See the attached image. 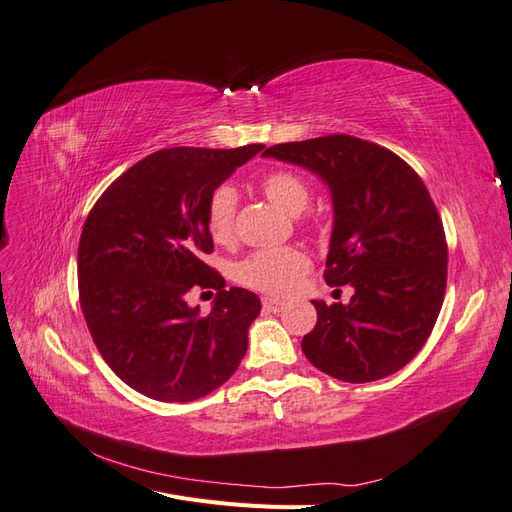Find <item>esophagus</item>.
I'll return each mask as SVG.
<instances>
[{"label": "esophagus", "instance_id": "34e87169", "mask_svg": "<svg viewBox=\"0 0 512 512\" xmlns=\"http://www.w3.org/2000/svg\"><path fill=\"white\" fill-rule=\"evenodd\" d=\"M262 307H265V312L280 314L282 309L286 307V301H282V299H273V297H265V299H262Z\"/></svg>", "mask_w": 512, "mask_h": 512}]
</instances>
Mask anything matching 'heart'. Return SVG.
Wrapping results in <instances>:
<instances>
[{"label": "heart", "mask_w": 512, "mask_h": 512, "mask_svg": "<svg viewBox=\"0 0 512 512\" xmlns=\"http://www.w3.org/2000/svg\"><path fill=\"white\" fill-rule=\"evenodd\" d=\"M260 188L273 205L280 207L288 215H301L309 205L307 183L290 173V170H275L262 177ZM235 211L237 192L230 185H220L209 196L207 203V228L209 235L226 243L235 232ZM309 269L307 256L297 247H273V250H260L239 262L235 269L237 282L247 288L271 294H286L299 286L303 275Z\"/></svg>", "instance_id": "b5f03b06"}]
</instances>
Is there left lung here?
<instances>
[{
	"mask_svg": "<svg viewBox=\"0 0 512 512\" xmlns=\"http://www.w3.org/2000/svg\"><path fill=\"white\" fill-rule=\"evenodd\" d=\"M331 194L324 280L350 284V303L312 301L318 322L303 354L331 378L361 384L395 374L427 342L446 288L442 220L423 179L393 151L346 134L273 145Z\"/></svg>",
	"mask_w": 512,
	"mask_h": 512,
	"instance_id": "obj_1",
	"label": "left lung"
}]
</instances>
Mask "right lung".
<instances>
[{"instance_id":"add662e5","label":"right lung","mask_w":512,"mask_h":512,"mask_svg":"<svg viewBox=\"0 0 512 512\" xmlns=\"http://www.w3.org/2000/svg\"><path fill=\"white\" fill-rule=\"evenodd\" d=\"M265 145L173 147L128 168L87 215L79 294L91 337L115 374L158 401H194L235 374L258 294L224 288L203 256L213 250L209 196ZM220 289L205 317L194 286Z\"/></svg>"}]
</instances>
